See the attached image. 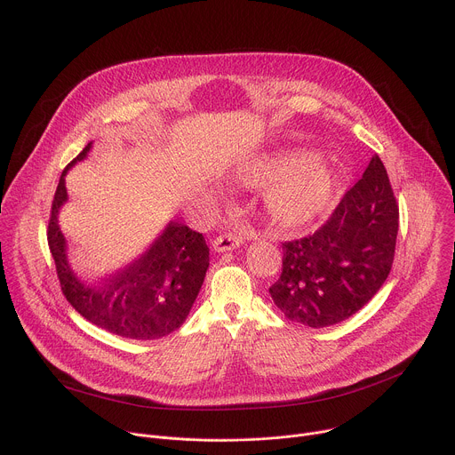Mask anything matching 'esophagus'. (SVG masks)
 Returning a JSON list of instances; mask_svg holds the SVG:
<instances>
[{
    "label": "esophagus",
    "mask_w": 455,
    "mask_h": 455,
    "mask_svg": "<svg viewBox=\"0 0 455 455\" xmlns=\"http://www.w3.org/2000/svg\"><path fill=\"white\" fill-rule=\"evenodd\" d=\"M241 243H243L241 235H237V234H234V232H225V234H220V235L212 241V246H214L216 251H228V250L237 248Z\"/></svg>",
    "instance_id": "1"
}]
</instances>
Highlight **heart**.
<instances>
[{"instance_id": "1", "label": "heart", "mask_w": 455, "mask_h": 455, "mask_svg": "<svg viewBox=\"0 0 455 455\" xmlns=\"http://www.w3.org/2000/svg\"><path fill=\"white\" fill-rule=\"evenodd\" d=\"M241 181L267 188L268 221L283 232L300 230L326 216L339 196L337 171L311 153H286L243 167Z\"/></svg>"}]
</instances>
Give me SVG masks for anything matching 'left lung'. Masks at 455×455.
Masks as SVG:
<instances>
[{
  "mask_svg": "<svg viewBox=\"0 0 455 455\" xmlns=\"http://www.w3.org/2000/svg\"><path fill=\"white\" fill-rule=\"evenodd\" d=\"M400 211L379 156L315 234L283 243V274L270 286L291 322L326 328L362 309L393 268Z\"/></svg>",
  "mask_w": 455,
  "mask_h": 455,
  "instance_id": "left-lung-1",
  "label": "left lung"
}]
</instances>
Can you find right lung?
<instances>
[{"mask_svg": "<svg viewBox=\"0 0 455 455\" xmlns=\"http://www.w3.org/2000/svg\"><path fill=\"white\" fill-rule=\"evenodd\" d=\"M90 149L92 142L64 167L52 202L46 235L62 295L86 320L113 335L162 339L181 326L196 300L209 268V246L204 234L171 221L135 263L95 286L83 283L68 265L57 216L68 200L64 176Z\"/></svg>", "mask_w": 455, "mask_h": 455, "instance_id": "right-lung-1", "label": "right lung"}]
</instances>
